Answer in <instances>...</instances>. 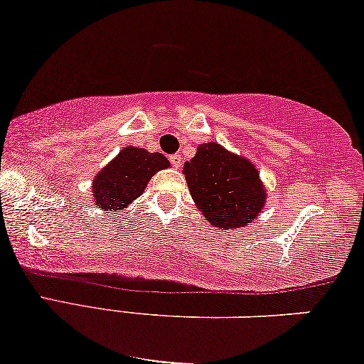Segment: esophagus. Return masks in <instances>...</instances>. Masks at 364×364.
<instances>
[{"mask_svg": "<svg viewBox=\"0 0 364 364\" xmlns=\"http://www.w3.org/2000/svg\"><path fill=\"white\" fill-rule=\"evenodd\" d=\"M171 164L173 165V167L176 168H181V165H182V157L181 155H171Z\"/></svg>", "mask_w": 364, "mask_h": 364, "instance_id": "1", "label": "esophagus"}]
</instances>
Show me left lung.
Wrapping results in <instances>:
<instances>
[{
	"instance_id": "8db88e82",
	"label": "left lung",
	"mask_w": 364,
	"mask_h": 364,
	"mask_svg": "<svg viewBox=\"0 0 364 364\" xmlns=\"http://www.w3.org/2000/svg\"><path fill=\"white\" fill-rule=\"evenodd\" d=\"M183 176L204 219L220 230L245 228L261 214L267 192L251 160L209 141L183 165Z\"/></svg>"
}]
</instances>
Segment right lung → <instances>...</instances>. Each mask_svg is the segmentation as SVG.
<instances>
[{
  "instance_id": "obj_1",
  "label": "right lung",
  "mask_w": 364,
  "mask_h": 364,
  "mask_svg": "<svg viewBox=\"0 0 364 364\" xmlns=\"http://www.w3.org/2000/svg\"><path fill=\"white\" fill-rule=\"evenodd\" d=\"M168 165L171 162L159 152L152 154L139 147L120 150L93 178V204L119 214L144 193L155 173L168 168Z\"/></svg>"
}]
</instances>
